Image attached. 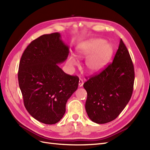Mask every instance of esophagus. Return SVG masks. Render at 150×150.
<instances>
[{
    "instance_id": "obj_1",
    "label": "esophagus",
    "mask_w": 150,
    "mask_h": 150,
    "mask_svg": "<svg viewBox=\"0 0 150 150\" xmlns=\"http://www.w3.org/2000/svg\"><path fill=\"white\" fill-rule=\"evenodd\" d=\"M83 84H84V83H83V79H79V87H82V86H83Z\"/></svg>"
}]
</instances>
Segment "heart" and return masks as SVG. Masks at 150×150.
Returning a JSON list of instances; mask_svg holds the SVG:
<instances>
[{
    "instance_id": "obj_1",
    "label": "heart",
    "mask_w": 150,
    "mask_h": 150,
    "mask_svg": "<svg viewBox=\"0 0 150 150\" xmlns=\"http://www.w3.org/2000/svg\"><path fill=\"white\" fill-rule=\"evenodd\" d=\"M113 51L112 44L102 39L86 40L76 47L77 56L79 58L88 57L85 66L86 69L91 73H97L102 71L111 60ZM67 63L69 66L74 67L78 64V61L73 55H70L67 57Z\"/></svg>"
}]
</instances>
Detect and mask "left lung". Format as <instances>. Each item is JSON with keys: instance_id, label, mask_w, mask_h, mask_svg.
Returning a JSON list of instances; mask_svg holds the SVG:
<instances>
[{"instance_id": "left-lung-1", "label": "left lung", "mask_w": 150, "mask_h": 150, "mask_svg": "<svg viewBox=\"0 0 150 150\" xmlns=\"http://www.w3.org/2000/svg\"><path fill=\"white\" fill-rule=\"evenodd\" d=\"M134 81L132 60L121 39L111 64L83 84L88 94L85 108L90 120L104 124L116 119L130 100Z\"/></svg>"}]
</instances>
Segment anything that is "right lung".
Returning a JSON list of instances; mask_svg holds the SVG:
<instances>
[{
  "mask_svg": "<svg viewBox=\"0 0 150 150\" xmlns=\"http://www.w3.org/2000/svg\"><path fill=\"white\" fill-rule=\"evenodd\" d=\"M69 46L60 33L44 34L32 41L21 57L18 80L27 111L36 120L53 125L62 118L66 103L79 84L78 76L66 74Z\"/></svg>",
  "mask_w": 150,
  "mask_h": 150,
  "instance_id": "right-lung-1",
  "label": "right lung"
}]
</instances>
